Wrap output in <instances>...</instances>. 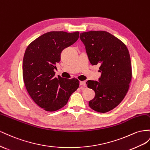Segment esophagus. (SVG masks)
<instances>
[{
  "instance_id": "34e87169",
  "label": "esophagus",
  "mask_w": 150,
  "mask_h": 150,
  "mask_svg": "<svg viewBox=\"0 0 150 150\" xmlns=\"http://www.w3.org/2000/svg\"><path fill=\"white\" fill-rule=\"evenodd\" d=\"M80 86L85 87V85H86V82H85V81H80Z\"/></svg>"
}]
</instances>
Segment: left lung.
Instances as JSON below:
<instances>
[{
	"label": "left lung",
	"instance_id": "obj_1",
	"mask_svg": "<svg viewBox=\"0 0 150 150\" xmlns=\"http://www.w3.org/2000/svg\"><path fill=\"white\" fill-rule=\"evenodd\" d=\"M89 61L99 64V81L88 80L87 87L96 93L89 107L98 112L105 113L121 103L129 88L132 68L129 51L122 41L104 31L80 33Z\"/></svg>",
	"mask_w": 150,
	"mask_h": 150
}]
</instances>
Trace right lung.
<instances>
[{
    "label": "right lung",
    "instance_id": "obj_1",
    "mask_svg": "<svg viewBox=\"0 0 150 150\" xmlns=\"http://www.w3.org/2000/svg\"><path fill=\"white\" fill-rule=\"evenodd\" d=\"M79 32L50 31L38 37L25 51L23 76L25 87L35 103L49 112L65 106L79 87L76 78L54 76L62 51L77 41Z\"/></svg>",
    "mask_w": 150,
    "mask_h": 150
}]
</instances>
